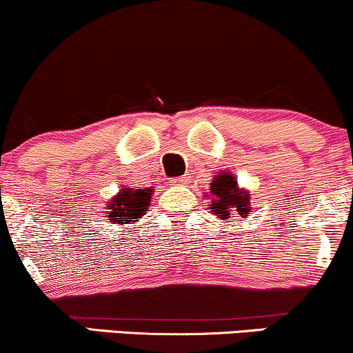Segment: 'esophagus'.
I'll list each match as a JSON object with an SVG mask.
<instances>
[{"instance_id": "obj_1", "label": "esophagus", "mask_w": 353, "mask_h": 353, "mask_svg": "<svg viewBox=\"0 0 353 353\" xmlns=\"http://www.w3.org/2000/svg\"><path fill=\"white\" fill-rule=\"evenodd\" d=\"M190 181V176H181V177H174L171 181V185H185Z\"/></svg>"}]
</instances>
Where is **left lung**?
<instances>
[{"label":"left lung","mask_w":353,"mask_h":353,"mask_svg":"<svg viewBox=\"0 0 353 353\" xmlns=\"http://www.w3.org/2000/svg\"><path fill=\"white\" fill-rule=\"evenodd\" d=\"M205 197L210 201L209 209L221 221L234 217L236 214L245 219L252 212L249 190L239 188L234 174L228 171H222L217 176H214V181L210 182L209 194H205Z\"/></svg>","instance_id":"1"}]
</instances>
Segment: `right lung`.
<instances>
[{"mask_svg":"<svg viewBox=\"0 0 353 353\" xmlns=\"http://www.w3.org/2000/svg\"><path fill=\"white\" fill-rule=\"evenodd\" d=\"M152 192V188L136 189L132 185H129V188H124L123 185L119 189V192L116 196H112L106 205L109 222L124 225L139 221L141 217L145 216L149 205H151Z\"/></svg>","mask_w":353,"mask_h":353,"instance_id":"add662e5","label":"right lung"}]
</instances>
